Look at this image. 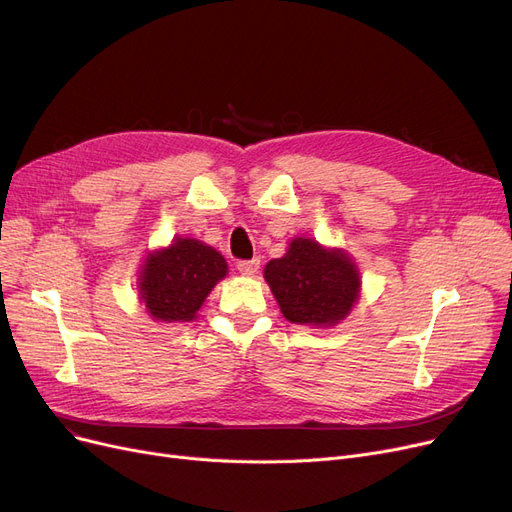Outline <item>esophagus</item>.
Listing matches in <instances>:
<instances>
[{"instance_id":"esophagus-1","label":"esophagus","mask_w":512,"mask_h":512,"mask_svg":"<svg viewBox=\"0 0 512 512\" xmlns=\"http://www.w3.org/2000/svg\"><path fill=\"white\" fill-rule=\"evenodd\" d=\"M259 270V259H249V261H238V272L242 276H255Z\"/></svg>"}]
</instances>
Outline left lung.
Segmentation results:
<instances>
[{
  "label": "left lung",
  "mask_w": 512,
  "mask_h": 512,
  "mask_svg": "<svg viewBox=\"0 0 512 512\" xmlns=\"http://www.w3.org/2000/svg\"><path fill=\"white\" fill-rule=\"evenodd\" d=\"M282 316L303 326H337L362 293V276L353 257L314 238L297 236L282 257L263 270Z\"/></svg>",
  "instance_id": "8db88e82"
}]
</instances>
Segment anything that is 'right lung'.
<instances>
[{
    "mask_svg": "<svg viewBox=\"0 0 512 512\" xmlns=\"http://www.w3.org/2000/svg\"><path fill=\"white\" fill-rule=\"evenodd\" d=\"M228 263L219 251L196 238H173L148 251L138 272V299L154 322H192Z\"/></svg>",
    "mask_w": 512,
    "mask_h": 512,
    "instance_id": "1",
    "label": "right lung"
}]
</instances>
